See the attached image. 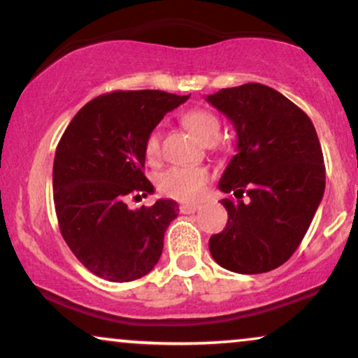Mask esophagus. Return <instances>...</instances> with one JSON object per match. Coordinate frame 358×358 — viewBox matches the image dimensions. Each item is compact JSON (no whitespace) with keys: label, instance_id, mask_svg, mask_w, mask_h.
<instances>
[{"label":"esophagus","instance_id":"esophagus-1","mask_svg":"<svg viewBox=\"0 0 358 358\" xmlns=\"http://www.w3.org/2000/svg\"><path fill=\"white\" fill-rule=\"evenodd\" d=\"M196 210H199V205H193V203L180 205V212L182 213H195Z\"/></svg>","mask_w":358,"mask_h":358}]
</instances>
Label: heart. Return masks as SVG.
<instances>
[{
    "mask_svg": "<svg viewBox=\"0 0 358 358\" xmlns=\"http://www.w3.org/2000/svg\"><path fill=\"white\" fill-rule=\"evenodd\" d=\"M183 126L203 145H212L220 133L219 119L205 109H190L182 116ZM145 155L148 159H156L159 155V138L151 133L146 138ZM208 171L203 166H171L159 173L158 190L170 199L180 202H195L202 196L207 187Z\"/></svg>",
    "mask_w": 358,
    "mask_h": 358,
    "instance_id": "obj_1",
    "label": "heart"
}]
</instances>
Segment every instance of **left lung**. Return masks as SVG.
<instances>
[{
    "instance_id": "left-lung-1",
    "label": "left lung",
    "mask_w": 358,
    "mask_h": 358,
    "mask_svg": "<svg viewBox=\"0 0 358 358\" xmlns=\"http://www.w3.org/2000/svg\"><path fill=\"white\" fill-rule=\"evenodd\" d=\"M207 101L237 133V155L219 182L222 192L232 193L222 200L229 220L208 249L234 273H268L293 256L323 199L318 134L296 104L257 82L222 89Z\"/></svg>"
}]
</instances>
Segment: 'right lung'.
Here are the masks:
<instances>
[{"label":"right lung","mask_w":358,"mask_h":358,"mask_svg":"<svg viewBox=\"0 0 358 358\" xmlns=\"http://www.w3.org/2000/svg\"><path fill=\"white\" fill-rule=\"evenodd\" d=\"M190 96L163 90H116L73 116L53 159V202L67 245L90 273L113 282L155 268L163 237L178 215L175 200L129 208L153 193L143 173L145 143L166 113Z\"/></svg>","instance_id":"add662e5"}]
</instances>
